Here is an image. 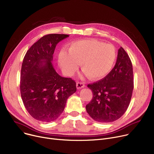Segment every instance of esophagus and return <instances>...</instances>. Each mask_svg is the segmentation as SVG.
I'll list each match as a JSON object with an SVG mask.
<instances>
[{
  "mask_svg": "<svg viewBox=\"0 0 154 154\" xmlns=\"http://www.w3.org/2000/svg\"><path fill=\"white\" fill-rule=\"evenodd\" d=\"M76 86H77V89H80V88H84L85 87V85L83 82H78L76 84Z\"/></svg>",
  "mask_w": 154,
  "mask_h": 154,
  "instance_id": "1",
  "label": "esophagus"
}]
</instances>
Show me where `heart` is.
<instances>
[{
    "mask_svg": "<svg viewBox=\"0 0 154 154\" xmlns=\"http://www.w3.org/2000/svg\"><path fill=\"white\" fill-rule=\"evenodd\" d=\"M67 51H62L59 55V63L65 74L72 75L80 63L85 74L94 80L101 79L109 74L117 57L116 47L112 44L94 39L71 42Z\"/></svg>",
    "mask_w": 154,
    "mask_h": 154,
    "instance_id": "1",
    "label": "heart"
}]
</instances>
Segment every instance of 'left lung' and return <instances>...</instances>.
<instances>
[{"mask_svg":"<svg viewBox=\"0 0 154 154\" xmlns=\"http://www.w3.org/2000/svg\"><path fill=\"white\" fill-rule=\"evenodd\" d=\"M87 87L93 97L87 113L99 122H111L122 117L130 103L134 89L133 68L129 56L120 47L114 67L103 79Z\"/></svg>","mask_w":154,"mask_h":154,"instance_id":"8db88e82","label":"left lung"}]
</instances>
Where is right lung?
<instances>
[{
	"mask_svg": "<svg viewBox=\"0 0 154 154\" xmlns=\"http://www.w3.org/2000/svg\"><path fill=\"white\" fill-rule=\"evenodd\" d=\"M66 34H48L32 45L24 57L20 94L26 110L35 119L52 122L63 112L69 97L77 91L71 78L59 75L52 62L55 47Z\"/></svg>",
	"mask_w": 154,
	"mask_h": 154,
	"instance_id": "add662e5",
	"label": "right lung"
}]
</instances>
